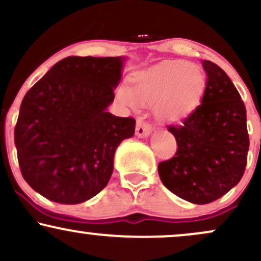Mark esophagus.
<instances>
[{
	"mask_svg": "<svg viewBox=\"0 0 261 261\" xmlns=\"http://www.w3.org/2000/svg\"><path fill=\"white\" fill-rule=\"evenodd\" d=\"M152 127L148 122L143 121L142 119H137L136 124V136L141 137V139H145V137H148L151 135Z\"/></svg>",
	"mask_w": 261,
	"mask_h": 261,
	"instance_id": "1",
	"label": "esophagus"
}]
</instances>
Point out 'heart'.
I'll use <instances>...</instances> for the list:
<instances>
[{"mask_svg":"<svg viewBox=\"0 0 261 261\" xmlns=\"http://www.w3.org/2000/svg\"><path fill=\"white\" fill-rule=\"evenodd\" d=\"M205 86V74L199 66L175 61L137 73L131 80V88L120 86L115 97L130 109H136L140 103L154 104L153 113L158 120L176 124L197 109Z\"/></svg>","mask_w":261,"mask_h":261,"instance_id":"obj_1","label":"heart"}]
</instances>
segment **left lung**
Returning <instances> with one entry per match:
<instances>
[{
    "mask_svg": "<svg viewBox=\"0 0 261 261\" xmlns=\"http://www.w3.org/2000/svg\"><path fill=\"white\" fill-rule=\"evenodd\" d=\"M206 88L201 104L179 126H169L178 149L158 164L163 185L196 205L220 199L238 184L247 166V110L221 67L202 60Z\"/></svg>",
    "mask_w": 261,
    "mask_h": 261,
    "instance_id": "8db88e82",
    "label": "left lung"
}]
</instances>
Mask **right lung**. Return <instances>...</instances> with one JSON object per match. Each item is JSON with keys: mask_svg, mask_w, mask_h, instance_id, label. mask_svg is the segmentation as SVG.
I'll return each instance as SVG.
<instances>
[{"mask_svg": "<svg viewBox=\"0 0 261 261\" xmlns=\"http://www.w3.org/2000/svg\"><path fill=\"white\" fill-rule=\"evenodd\" d=\"M125 60L68 56L27 92L14 143L23 178L40 195L76 205L107 187L116 148L136 124L107 110Z\"/></svg>", "mask_w": 261, "mask_h": 261, "instance_id": "right-lung-1", "label": "right lung"}]
</instances>
